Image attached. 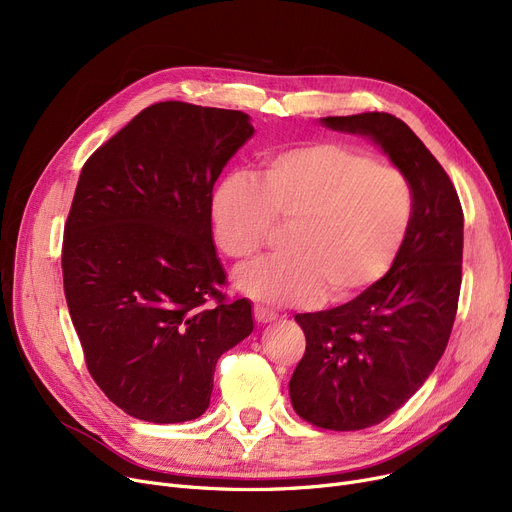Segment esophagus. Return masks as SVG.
Instances as JSON below:
<instances>
[{
    "label": "esophagus",
    "mask_w": 512,
    "mask_h": 512,
    "mask_svg": "<svg viewBox=\"0 0 512 512\" xmlns=\"http://www.w3.org/2000/svg\"><path fill=\"white\" fill-rule=\"evenodd\" d=\"M253 317H255L257 324H270V321H274L278 315L274 311H270V309L261 307V305H255L253 307Z\"/></svg>",
    "instance_id": "obj_1"
}]
</instances>
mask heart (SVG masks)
<instances>
[{"label":"heart","instance_id":"obj_1","mask_svg":"<svg viewBox=\"0 0 512 512\" xmlns=\"http://www.w3.org/2000/svg\"><path fill=\"white\" fill-rule=\"evenodd\" d=\"M220 249L255 261L276 226L284 253L236 276L249 297L297 305L324 290L344 301L384 278L413 220V188L396 166L334 141L282 149L259 178L226 176L211 199Z\"/></svg>","mask_w":512,"mask_h":512}]
</instances>
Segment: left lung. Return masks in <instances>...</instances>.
Returning <instances> with one entry per match:
<instances>
[{
	"label": "left lung",
	"mask_w": 512,
	"mask_h": 512,
	"mask_svg": "<svg viewBox=\"0 0 512 512\" xmlns=\"http://www.w3.org/2000/svg\"><path fill=\"white\" fill-rule=\"evenodd\" d=\"M371 137L413 188V220L388 274L340 307L294 315L307 348L288 392L307 423L357 432L398 411L434 371L452 332L463 278V207L440 161L386 112L328 116Z\"/></svg>",
	"instance_id": "1"
}]
</instances>
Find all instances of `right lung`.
<instances>
[{
	"instance_id": "1",
	"label": "right lung",
	"mask_w": 512,
	"mask_h": 512,
	"mask_svg": "<svg viewBox=\"0 0 512 512\" xmlns=\"http://www.w3.org/2000/svg\"><path fill=\"white\" fill-rule=\"evenodd\" d=\"M253 134L238 110L159 101L83 166L62 242L64 294L95 384L151 423L197 419L220 355L253 332L213 247V184Z\"/></svg>"
}]
</instances>
